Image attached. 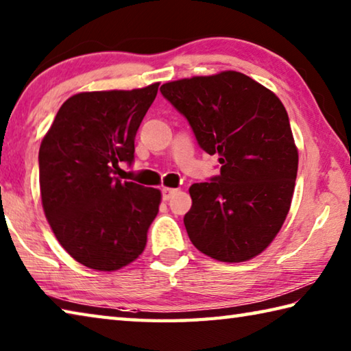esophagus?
<instances>
[{
  "label": "esophagus",
  "mask_w": 351,
  "mask_h": 351,
  "mask_svg": "<svg viewBox=\"0 0 351 351\" xmlns=\"http://www.w3.org/2000/svg\"><path fill=\"white\" fill-rule=\"evenodd\" d=\"M178 192L176 189H171V187H162V199L167 201L170 199L173 195Z\"/></svg>",
  "instance_id": "1"
}]
</instances>
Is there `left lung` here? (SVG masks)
<instances>
[{
	"mask_svg": "<svg viewBox=\"0 0 351 351\" xmlns=\"http://www.w3.org/2000/svg\"><path fill=\"white\" fill-rule=\"evenodd\" d=\"M161 93L221 164L189 189L190 241L226 263L254 258L282 229L294 193L299 153L283 104L237 71L164 83Z\"/></svg>",
	"mask_w": 351,
	"mask_h": 351,
	"instance_id": "8db88e82",
	"label": "left lung"
}]
</instances>
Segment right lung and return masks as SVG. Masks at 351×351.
I'll list each match as a JSON object with an SVG mask.
<instances>
[{"label":"right lung","mask_w":351,"mask_h":351,"mask_svg":"<svg viewBox=\"0 0 351 351\" xmlns=\"http://www.w3.org/2000/svg\"><path fill=\"white\" fill-rule=\"evenodd\" d=\"M159 83L74 94L40 145V193L56 239L71 257L117 271L144 252L161 192L112 176L132 164L134 138Z\"/></svg>","instance_id":"obj_1"}]
</instances>
